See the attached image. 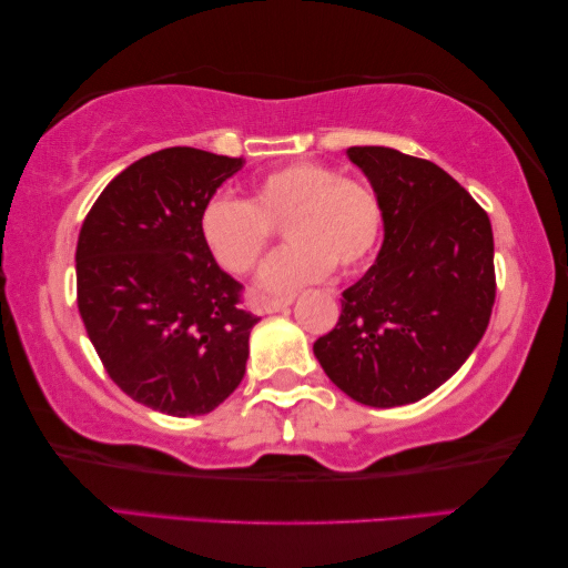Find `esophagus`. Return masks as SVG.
Masks as SVG:
<instances>
[{"label":"esophagus","instance_id":"1","mask_svg":"<svg viewBox=\"0 0 568 568\" xmlns=\"http://www.w3.org/2000/svg\"><path fill=\"white\" fill-rule=\"evenodd\" d=\"M292 302H294V296H282V300H266V302L262 304V312H264V314L282 312V310H286V306H292Z\"/></svg>","mask_w":568,"mask_h":568}]
</instances>
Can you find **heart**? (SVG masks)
Returning a JSON list of instances; mask_svg holds the SVG:
<instances>
[{
    "label": "heart",
    "mask_w": 568,
    "mask_h": 568,
    "mask_svg": "<svg viewBox=\"0 0 568 568\" xmlns=\"http://www.w3.org/2000/svg\"><path fill=\"white\" fill-rule=\"evenodd\" d=\"M282 223L292 244L264 264V292H292L332 266L352 272L365 264L383 231V206L365 183L327 165L292 163L258 179L251 201L209 199L199 219L203 244L231 274L251 272Z\"/></svg>",
    "instance_id": "heart-1"
}]
</instances>
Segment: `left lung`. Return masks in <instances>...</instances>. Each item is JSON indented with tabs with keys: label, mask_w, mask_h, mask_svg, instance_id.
<instances>
[{
	"label": "left lung",
	"mask_w": 568,
	"mask_h": 568,
	"mask_svg": "<svg viewBox=\"0 0 568 568\" xmlns=\"http://www.w3.org/2000/svg\"><path fill=\"white\" fill-rule=\"evenodd\" d=\"M347 155L383 206L385 241L367 274L342 292L339 322L314 342V357L362 405H410L450 379L486 334L494 231L440 165L383 145Z\"/></svg>",
	"instance_id": "obj_1"
}]
</instances>
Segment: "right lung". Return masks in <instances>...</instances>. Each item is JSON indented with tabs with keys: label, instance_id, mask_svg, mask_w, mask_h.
Wrapping results in <instances>:
<instances>
[{
	"label": "right lung",
	"instance_id": "1",
	"mask_svg": "<svg viewBox=\"0 0 568 568\" xmlns=\"http://www.w3.org/2000/svg\"><path fill=\"white\" fill-rule=\"evenodd\" d=\"M244 158L165 148L115 175L80 229L78 310L102 367L151 410L219 407L246 372L258 322L203 244L201 209Z\"/></svg>",
	"mask_w": 568,
	"mask_h": 568
}]
</instances>
